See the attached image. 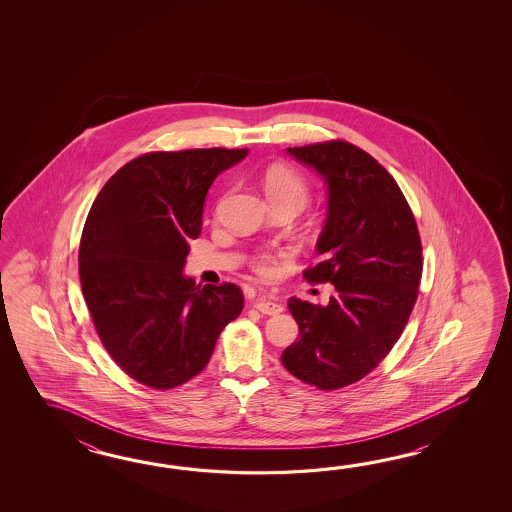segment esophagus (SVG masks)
Returning <instances> with one entry per match:
<instances>
[{
	"mask_svg": "<svg viewBox=\"0 0 512 512\" xmlns=\"http://www.w3.org/2000/svg\"><path fill=\"white\" fill-rule=\"evenodd\" d=\"M254 307L260 311L261 315L276 316L280 315V313L283 311L282 304H278V302H272V300L265 298V296L260 298Z\"/></svg>",
	"mask_w": 512,
	"mask_h": 512,
	"instance_id": "esophagus-1",
	"label": "esophagus"
}]
</instances>
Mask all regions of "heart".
I'll return each mask as SVG.
<instances>
[{"label":"heart","mask_w":512,"mask_h":512,"mask_svg":"<svg viewBox=\"0 0 512 512\" xmlns=\"http://www.w3.org/2000/svg\"><path fill=\"white\" fill-rule=\"evenodd\" d=\"M263 188L271 203H293L302 208L309 197V186L304 175L298 174L291 166L272 164L263 175ZM254 265L263 274L274 271V260L271 254L260 252L254 258Z\"/></svg>","instance_id":"heart-1"}]
</instances>
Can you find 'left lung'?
Wrapping results in <instances>:
<instances>
[{
	"label": "left lung",
	"instance_id": "1",
	"mask_svg": "<svg viewBox=\"0 0 512 512\" xmlns=\"http://www.w3.org/2000/svg\"><path fill=\"white\" fill-rule=\"evenodd\" d=\"M324 179L327 216L309 282H331L327 305L289 298L298 340L285 370L318 390L359 381L401 337L417 300L423 249L399 185L370 153L344 141L287 148Z\"/></svg>",
	"mask_w": 512,
	"mask_h": 512
}]
</instances>
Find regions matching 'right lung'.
<instances>
[{
    "label": "right lung",
    "instance_id": "right-lung-1",
    "mask_svg": "<svg viewBox=\"0 0 512 512\" xmlns=\"http://www.w3.org/2000/svg\"><path fill=\"white\" fill-rule=\"evenodd\" d=\"M247 153H146L109 179L87 214L78 251L87 309L111 359L150 388L196 377L243 309L238 285L201 287L183 269L208 188Z\"/></svg>",
    "mask_w": 512,
    "mask_h": 512
}]
</instances>
